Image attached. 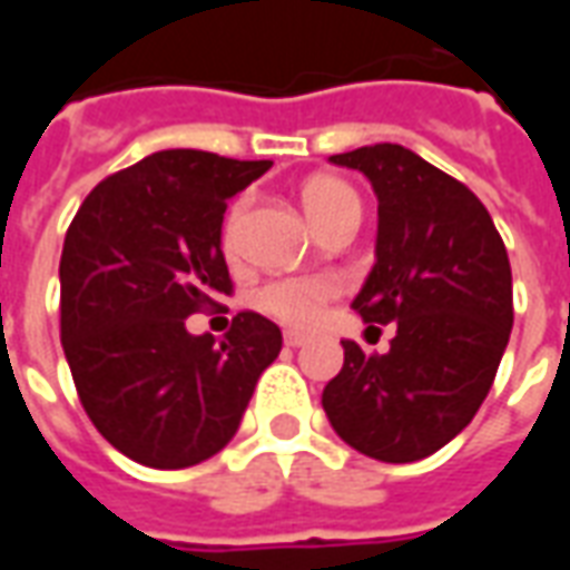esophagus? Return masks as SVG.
<instances>
[{"instance_id": "esophagus-1", "label": "esophagus", "mask_w": 570, "mask_h": 570, "mask_svg": "<svg viewBox=\"0 0 570 570\" xmlns=\"http://www.w3.org/2000/svg\"><path fill=\"white\" fill-rule=\"evenodd\" d=\"M284 342L289 347H302V345H305V342H308V338H305V335H302V333H284Z\"/></svg>"}]
</instances>
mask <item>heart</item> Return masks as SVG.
<instances>
[{"label":"heart","mask_w":570,"mask_h":570,"mask_svg":"<svg viewBox=\"0 0 570 570\" xmlns=\"http://www.w3.org/2000/svg\"><path fill=\"white\" fill-rule=\"evenodd\" d=\"M305 210L314 219V225L326 232L335 223H345V219H360V198L354 188L335 179V176H317L311 179L305 191ZM247 204L237 200L232 204V210L225 216L223 223V247L225 253L235 249L237 228L244 219ZM338 296V281L330 274H293V277H277L268 281L256 289V305L265 314H272L274 321L286 323L293 330H311L314 323L321 321L323 308Z\"/></svg>","instance_id":"heart-1"}]
</instances>
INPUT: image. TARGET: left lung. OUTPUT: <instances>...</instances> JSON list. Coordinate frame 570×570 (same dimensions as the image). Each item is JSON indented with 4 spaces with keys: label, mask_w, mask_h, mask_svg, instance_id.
I'll use <instances>...</instances> for the list:
<instances>
[{
    "label": "left lung",
    "mask_w": 570,
    "mask_h": 570,
    "mask_svg": "<svg viewBox=\"0 0 570 570\" xmlns=\"http://www.w3.org/2000/svg\"><path fill=\"white\" fill-rule=\"evenodd\" d=\"M379 195L375 265L354 298L366 323H396L387 354L342 342L323 387L342 440L387 464L440 452L489 396L513 330V274L485 204L412 149L375 142L333 155Z\"/></svg>",
    "instance_id": "obj_1"
}]
</instances>
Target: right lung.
Instances as JSON below:
<instances>
[{
	"instance_id": "add662e5",
	"label": "right lung",
	"mask_w": 570,
	"mask_h": 570,
	"mask_svg": "<svg viewBox=\"0 0 570 570\" xmlns=\"http://www.w3.org/2000/svg\"><path fill=\"white\" fill-rule=\"evenodd\" d=\"M272 161L164 149L106 176L81 200L60 256V342L88 419L137 464L183 470L225 449L277 323L240 311L219 345L188 314L232 296L223 256L228 198Z\"/></svg>"
}]
</instances>
